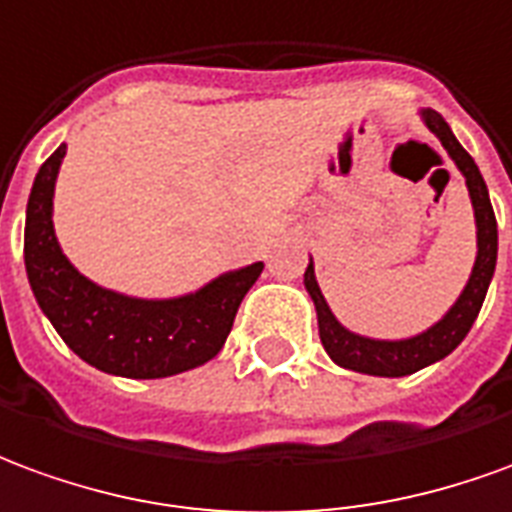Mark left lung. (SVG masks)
Masks as SVG:
<instances>
[{"instance_id":"8db88e82","label":"left lung","mask_w":512,"mask_h":512,"mask_svg":"<svg viewBox=\"0 0 512 512\" xmlns=\"http://www.w3.org/2000/svg\"><path fill=\"white\" fill-rule=\"evenodd\" d=\"M419 118L430 132L436 134L438 143L444 146L449 159L463 173L466 187H469L471 209H474L477 256H474L469 281L463 286L458 300L449 306L447 314L436 325H430L427 331L416 333V336H408V339H372V336H361V333L344 328L342 322L336 320V314L331 311L320 284H317L314 262H308L306 275H303L306 292L314 300V308H317L320 342L325 347V353L331 355L333 364L361 372V375H375V378H405V375H413L424 366L447 358L466 339V333L471 331L496 270L499 234H496L494 206H491V198H488V187H485L480 168L474 165L469 151L460 146L458 137L449 129V123L436 110H419Z\"/></svg>"}]
</instances>
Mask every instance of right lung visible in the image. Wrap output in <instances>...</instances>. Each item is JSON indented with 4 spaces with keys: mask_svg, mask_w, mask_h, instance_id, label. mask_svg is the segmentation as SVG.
<instances>
[{
    "mask_svg": "<svg viewBox=\"0 0 512 512\" xmlns=\"http://www.w3.org/2000/svg\"><path fill=\"white\" fill-rule=\"evenodd\" d=\"M63 157L65 143L38 170L24 223L27 278L54 331L85 364L121 378H170L212 361L264 264L228 270L195 292L162 300L99 286L68 262L54 234V184Z\"/></svg>",
    "mask_w": 512,
    "mask_h": 512,
    "instance_id": "1",
    "label": "right lung"
}]
</instances>
